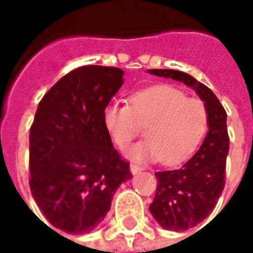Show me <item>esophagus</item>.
I'll use <instances>...</instances> for the list:
<instances>
[{
    "label": "esophagus",
    "instance_id": "1",
    "mask_svg": "<svg viewBox=\"0 0 253 253\" xmlns=\"http://www.w3.org/2000/svg\"><path fill=\"white\" fill-rule=\"evenodd\" d=\"M130 170H131V173H138V172H141V170H142V168L137 164H131L130 165Z\"/></svg>",
    "mask_w": 253,
    "mask_h": 253
}]
</instances>
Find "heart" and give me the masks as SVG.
Listing matches in <instances>:
<instances>
[{
    "label": "heart",
    "mask_w": 253,
    "mask_h": 253,
    "mask_svg": "<svg viewBox=\"0 0 253 253\" xmlns=\"http://www.w3.org/2000/svg\"><path fill=\"white\" fill-rule=\"evenodd\" d=\"M103 123L118 148L126 149L146 127L148 139L128 152L137 161L160 160L164 165L186 161L201 145L209 128L205 101L172 85H154L131 96L130 105L111 101Z\"/></svg>",
    "instance_id": "1"
}]
</instances>
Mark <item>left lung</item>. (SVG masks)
Masks as SVG:
<instances>
[{
	"instance_id": "obj_1",
	"label": "left lung",
	"mask_w": 253,
	"mask_h": 253,
	"mask_svg": "<svg viewBox=\"0 0 253 253\" xmlns=\"http://www.w3.org/2000/svg\"><path fill=\"white\" fill-rule=\"evenodd\" d=\"M149 73L195 89L209 110V131L192 159L179 169L156 172L157 188L150 212L163 228L180 232L201 223L223 191L229 153L226 111L206 85L187 73L170 69H152Z\"/></svg>"
}]
</instances>
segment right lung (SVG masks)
<instances>
[{"mask_svg":"<svg viewBox=\"0 0 253 253\" xmlns=\"http://www.w3.org/2000/svg\"><path fill=\"white\" fill-rule=\"evenodd\" d=\"M122 84V69L86 65L63 76L38 105L30 130V188L62 232L93 230L116 188L131 177L103 123V110Z\"/></svg>","mask_w":253,"mask_h":253,"instance_id":"add662e5","label":"right lung"}]
</instances>
